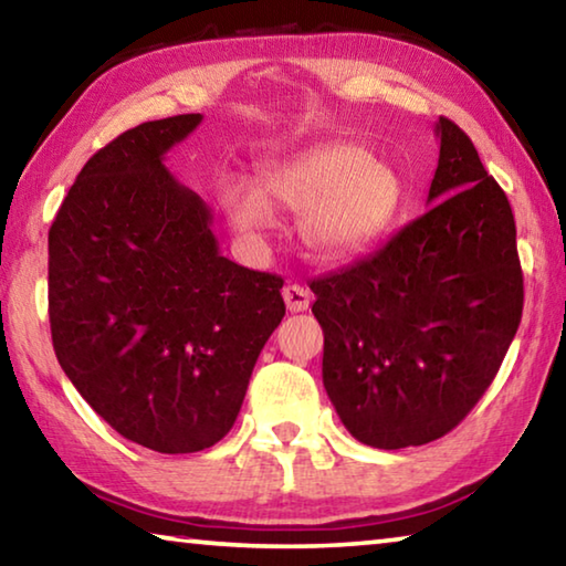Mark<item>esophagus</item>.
Wrapping results in <instances>:
<instances>
[{
    "mask_svg": "<svg viewBox=\"0 0 566 566\" xmlns=\"http://www.w3.org/2000/svg\"><path fill=\"white\" fill-rule=\"evenodd\" d=\"M282 294H284L286 310L290 312H304L306 306H310V292H306L300 284H286Z\"/></svg>",
    "mask_w": 566,
    "mask_h": 566,
    "instance_id": "obj_1",
    "label": "esophagus"
}]
</instances>
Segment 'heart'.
<instances>
[{
    "instance_id": "heart-1",
    "label": "heart",
    "mask_w": 566,
    "mask_h": 566,
    "mask_svg": "<svg viewBox=\"0 0 566 566\" xmlns=\"http://www.w3.org/2000/svg\"><path fill=\"white\" fill-rule=\"evenodd\" d=\"M405 189L391 165L357 145H324L264 167L256 187L227 179L222 207L249 244L276 227V205L300 212L296 232L317 260H347L375 244L399 214Z\"/></svg>"
}]
</instances>
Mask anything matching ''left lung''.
<instances>
[{
    "label": "left lung",
    "instance_id": "8db88e82",
    "mask_svg": "<svg viewBox=\"0 0 566 566\" xmlns=\"http://www.w3.org/2000/svg\"><path fill=\"white\" fill-rule=\"evenodd\" d=\"M434 134L427 212L367 260L310 284L324 389L349 434L377 449L452 432L522 319L510 199L454 122L439 117Z\"/></svg>",
    "mask_w": 566,
    "mask_h": 566
}]
</instances>
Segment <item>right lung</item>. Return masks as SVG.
Returning a JSON list of instances; mask_svg holds the SVG:
<instances>
[{
	"mask_svg": "<svg viewBox=\"0 0 566 566\" xmlns=\"http://www.w3.org/2000/svg\"><path fill=\"white\" fill-rule=\"evenodd\" d=\"M202 114L145 122L82 167L50 229L64 375L112 429L161 454L217 444L284 317L282 276L219 254L212 209L165 155Z\"/></svg>",
	"mask_w": 566,
	"mask_h": 566,
	"instance_id": "1",
	"label": "right lung"
}]
</instances>
